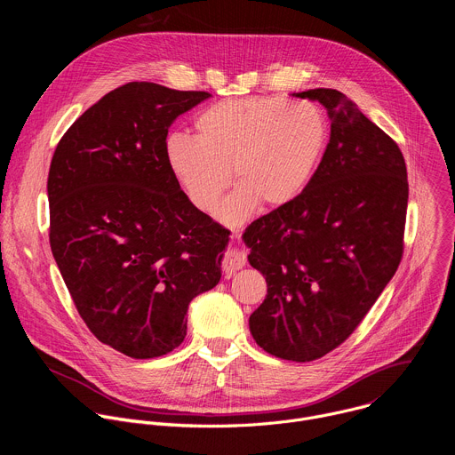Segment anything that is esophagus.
<instances>
[{
  "instance_id": "34e87169",
  "label": "esophagus",
  "mask_w": 455,
  "mask_h": 455,
  "mask_svg": "<svg viewBox=\"0 0 455 455\" xmlns=\"http://www.w3.org/2000/svg\"><path fill=\"white\" fill-rule=\"evenodd\" d=\"M246 265V259H244V253L239 251V250H228L223 259H221V272L225 275H232L235 272H239L243 267Z\"/></svg>"
}]
</instances>
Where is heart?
Segmentation results:
<instances>
[{
  "instance_id": "b5f03b06",
  "label": "heart",
  "mask_w": 455,
  "mask_h": 455,
  "mask_svg": "<svg viewBox=\"0 0 455 455\" xmlns=\"http://www.w3.org/2000/svg\"><path fill=\"white\" fill-rule=\"evenodd\" d=\"M196 139L172 133L165 158L198 211L212 214L221 194L239 187L223 205L228 223L244 220L257 205L281 209L309 185L330 142V122L313 102L284 97L228 99L194 118Z\"/></svg>"
}]
</instances>
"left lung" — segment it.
Segmentation results:
<instances>
[{"label":"left lung","instance_id":"8db88e82","mask_svg":"<svg viewBox=\"0 0 455 455\" xmlns=\"http://www.w3.org/2000/svg\"><path fill=\"white\" fill-rule=\"evenodd\" d=\"M323 104L331 137L300 196L248 225V261L268 284L250 315L259 347L291 362L344 344L403 257L409 181L398 144L331 88L295 93Z\"/></svg>","mask_w":455,"mask_h":455}]
</instances>
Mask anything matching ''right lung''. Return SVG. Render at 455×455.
<instances>
[{
    "label": "right lung",
    "instance_id": "add662e5",
    "mask_svg": "<svg viewBox=\"0 0 455 455\" xmlns=\"http://www.w3.org/2000/svg\"><path fill=\"white\" fill-rule=\"evenodd\" d=\"M207 97L127 83L68 127L50 164L53 259L88 330L125 356L178 347L190 300L221 277L230 232L188 202L165 158L172 120Z\"/></svg>",
    "mask_w": 455,
    "mask_h": 455
}]
</instances>
